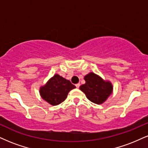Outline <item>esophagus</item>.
<instances>
[{
    "label": "esophagus",
    "mask_w": 148,
    "mask_h": 148,
    "mask_svg": "<svg viewBox=\"0 0 148 148\" xmlns=\"http://www.w3.org/2000/svg\"><path fill=\"white\" fill-rule=\"evenodd\" d=\"M75 86H76V88H79V86H80V84L79 83H78V84H75Z\"/></svg>",
    "instance_id": "34e87169"
}]
</instances>
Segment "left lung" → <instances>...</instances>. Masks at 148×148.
<instances>
[{"mask_svg":"<svg viewBox=\"0 0 148 148\" xmlns=\"http://www.w3.org/2000/svg\"><path fill=\"white\" fill-rule=\"evenodd\" d=\"M86 83L79 87L86 97L97 104L104 102L112 93V86L109 82H105L99 76L90 73L84 77Z\"/></svg>","mask_w":148,"mask_h":148,"instance_id":"obj_1","label":"left lung"}]
</instances>
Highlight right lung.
I'll use <instances>...</instances> for the list:
<instances>
[{
  "instance_id": "add662e5",
  "label": "right lung",
  "mask_w": 148,
  "mask_h": 148,
  "mask_svg": "<svg viewBox=\"0 0 148 148\" xmlns=\"http://www.w3.org/2000/svg\"><path fill=\"white\" fill-rule=\"evenodd\" d=\"M75 88L69 80L56 74L49 80L46 85L41 87L40 92L45 101L53 106L63 102L69 91Z\"/></svg>"
}]
</instances>
